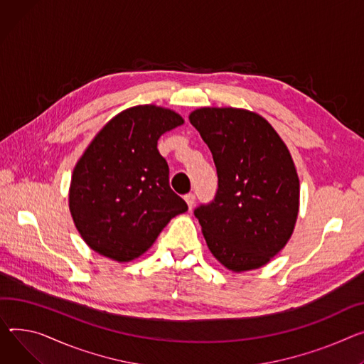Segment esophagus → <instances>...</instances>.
<instances>
[{"instance_id": "esophagus-1", "label": "esophagus", "mask_w": 364, "mask_h": 364, "mask_svg": "<svg viewBox=\"0 0 364 364\" xmlns=\"http://www.w3.org/2000/svg\"><path fill=\"white\" fill-rule=\"evenodd\" d=\"M184 199H186V202H187L188 209H191L193 206H195V203H196V196L193 195V193H188V195L184 196Z\"/></svg>"}]
</instances>
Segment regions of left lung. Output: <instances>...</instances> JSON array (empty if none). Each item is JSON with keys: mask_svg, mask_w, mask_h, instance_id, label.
I'll use <instances>...</instances> for the list:
<instances>
[{"mask_svg": "<svg viewBox=\"0 0 364 364\" xmlns=\"http://www.w3.org/2000/svg\"><path fill=\"white\" fill-rule=\"evenodd\" d=\"M212 152L218 190L195 209L210 253L227 269H257L294 231L300 181L274 127L240 108H199L188 117Z\"/></svg>", "mask_w": 364, "mask_h": 364, "instance_id": "1", "label": "left lung"}]
</instances>
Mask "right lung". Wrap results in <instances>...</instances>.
Here are the masks:
<instances>
[{
    "instance_id": "obj_1",
    "label": "right lung",
    "mask_w": 364,
    "mask_h": 364,
    "mask_svg": "<svg viewBox=\"0 0 364 364\" xmlns=\"http://www.w3.org/2000/svg\"><path fill=\"white\" fill-rule=\"evenodd\" d=\"M183 123L171 109L137 105L117 114L90 141L73 171L68 206L92 250L130 262L187 210L158 151V139Z\"/></svg>"
}]
</instances>
